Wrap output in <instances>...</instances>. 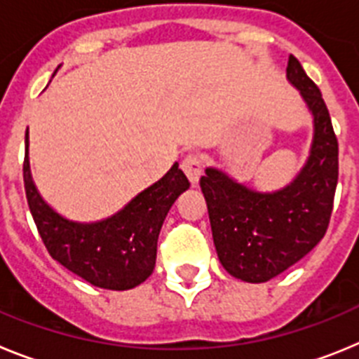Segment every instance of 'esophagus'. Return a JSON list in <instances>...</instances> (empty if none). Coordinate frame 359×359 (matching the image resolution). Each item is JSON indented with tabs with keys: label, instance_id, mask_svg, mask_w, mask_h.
<instances>
[{
	"label": "esophagus",
	"instance_id": "obj_1",
	"mask_svg": "<svg viewBox=\"0 0 359 359\" xmlns=\"http://www.w3.org/2000/svg\"><path fill=\"white\" fill-rule=\"evenodd\" d=\"M182 169L190 180V183H198L199 176L203 174V161L198 154H187L182 161Z\"/></svg>",
	"mask_w": 359,
	"mask_h": 359
}]
</instances>
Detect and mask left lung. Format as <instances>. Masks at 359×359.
<instances>
[{"label":"left lung","mask_w":359,"mask_h":359,"mask_svg":"<svg viewBox=\"0 0 359 359\" xmlns=\"http://www.w3.org/2000/svg\"><path fill=\"white\" fill-rule=\"evenodd\" d=\"M286 72L315 123L309 158L298 176L275 192L248 189L214 167L199 180L219 261L231 277L252 284L280 275L322 241L338 183V140L318 86L297 57L290 55Z\"/></svg>","instance_id":"left-lung-1"}]
</instances>
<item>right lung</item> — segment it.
Returning a JSON list of instances; mask_svg holds the SVG:
<instances>
[{
    "label": "right lung",
    "instance_id": "obj_1",
    "mask_svg": "<svg viewBox=\"0 0 359 359\" xmlns=\"http://www.w3.org/2000/svg\"><path fill=\"white\" fill-rule=\"evenodd\" d=\"M23 180L28 207L50 255L86 282L102 290L126 291L138 286L156 264V244L165 215L177 196L190 187L174 163L115 215L97 223H75L48 207L32 182L28 133L25 136Z\"/></svg>",
    "mask_w": 359,
    "mask_h": 359
}]
</instances>
